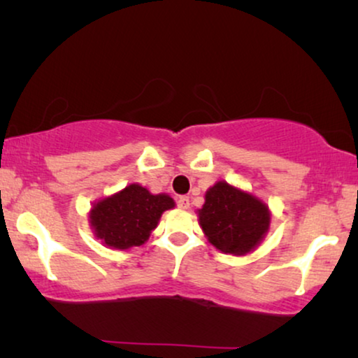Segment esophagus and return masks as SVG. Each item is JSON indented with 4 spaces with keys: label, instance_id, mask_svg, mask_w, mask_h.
I'll return each instance as SVG.
<instances>
[{
    "label": "esophagus",
    "instance_id": "obj_1",
    "mask_svg": "<svg viewBox=\"0 0 358 358\" xmlns=\"http://www.w3.org/2000/svg\"><path fill=\"white\" fill-rule=\"evenodd\" d=\"M178 207L180 208V210H189V207H190V200H189V197H179V200H178Z\"/></svg>",
    "mask_w": 358,
    "mask_h": 358
}]
</instances>
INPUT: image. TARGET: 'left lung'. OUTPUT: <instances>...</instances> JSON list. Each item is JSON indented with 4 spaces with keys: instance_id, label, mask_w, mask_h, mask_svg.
<instances>
[{
    "instance_id": "8db88e82",
    "label": "left lung",
    "mask_w": 358,
    "mask_h": 358,
    "mask_svg": "<svg viewBox=\"0 0 358 358\" xmlns=\"http://www.w3.org/2000/svg\"><path fill=\"white\" fill-rule=\"evenodd\" d=\"M197 217L208 243L231 256L252 252L271 228L266 202L227 180H218L205 192Z\"/></svg>"
}]
</instances>
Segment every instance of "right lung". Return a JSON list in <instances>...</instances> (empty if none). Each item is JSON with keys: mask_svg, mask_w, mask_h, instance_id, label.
Here are the masks:
<instances>
[{"mask_svg": "<svg viewBox=\"0 0 358 358\" xmlns=\"http://www.w3.org/2000/svg\"><path fill=\"white\" fill-rule=\"evenodd\" d=\"M174 207L168 194H151L135 182L92 203L90 224L104 246L124 251L148 241L161 215Z\"/></svg>", "mask_w": 358, "mask_h": 358, "instance_id": "right-lung-1", "label": "right lung"}]
</instances>
